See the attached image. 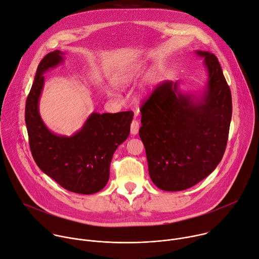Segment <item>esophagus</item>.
<instances>
[{
    "mask_svg": "<svg viewBox=\"0 0 259 259\" xmlns=\"http://www.w3.org/2000/svg\"><path fill=\"white\" fill-rule=\"evenodd\" d=\"M138 130H139V122L137 120H133L132 123H131V134L132 135H136L138 133Z\"/></svg>",
    "mask_w": 259,
    "mask_h": 259,
    "instance_id": "obj_1",
    "label": "esophagus"
}]
</instances>
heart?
Instances as JSON below:
<instances>
[{
	"instance_id": "b5f03b06",
	"label": "heart",
	"mask_w": 259,
	"mask_h": 259,
	"mask_svg": "<svg viewBox=\"0 0 259 259\" xmlns=\"http://www.w3.org/2000/svg\"><path fill=\"white\" fill-rule=\"evenodd\" d=\"M142 66L139 64H128L116 72L114 77V85L119 88H128L132 85H134L136 82L139 81V79L142 76ZM112 94L115 93L114 90L110 91ZM152 92V87L149 84L143 85L139 91L137 92V97L142 99L149 96Z\"/></svg>"
}]
</instances>
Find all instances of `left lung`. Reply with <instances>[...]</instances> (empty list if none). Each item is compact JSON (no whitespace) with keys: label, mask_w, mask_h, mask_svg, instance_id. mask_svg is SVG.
Listing matches in <instances>:
<instances>
[{"label":"left lung","mask_w":259,"mask_h":259,"mask_svg":"<svg viewBox=\"0 0 259 259\" xmlns=\"http://www.w3.org/2000/svg\"><path fill=\"white\" fill-rule=\"evenodd\" d=\"M207 71L204 88L180 89L161 83L141 106L139 136L149 173L166 192L190 189L206 178L224 157L232 120V94L213 53L195 51Z\"/></svg>","instance_id":"8db88e82"}]
</instances>
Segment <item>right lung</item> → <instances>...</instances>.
Returning <instances> with one entry per match:
<instances>
[{"instance_id": "1", "label": "right lung", "mask_w": 259, "mask_h": 259, "mask_svg": "<svg viewBox=\"0 0 259 259\" xmlns=\"http://www.w3.org/2000/svg\"><path fill=\"white\" fill-rule=\"evenodd\" d=\"M63 62L64 53L55 50L42 59L36 69L25 105L29 146L38 167L59 186L76 194L92 195L106 186L113 155L129 136L133 114L93 112L70 136L49 130L39 109L44 75Z\"/></svg>"}]
</instances>
